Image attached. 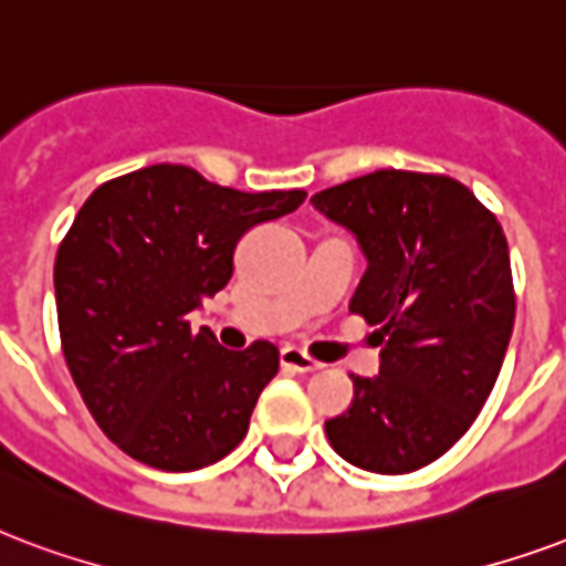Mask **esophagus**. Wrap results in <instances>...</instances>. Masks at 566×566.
I'll return each instance as SVG.
<instances>
[{
    "label": "esophagus",
    "instance_id": "esophagus-1",
    "mask_svg": "<svg viewBox=\"0 0 566 566\" xmlns=\"http://www.w3.org/2000/svg\"><path fill=\"white\" fill-rule=\"evenodd\" d=\"M284 368H294V371H317L321 363H315L312 357H305L300 347H282V354H279Z\"/></svg>",
    "mask_w": 566,
    "mask_h": 566
}]
</instances>
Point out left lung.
I'll return each instance as SVG.
<instances>
[{"instance_id": "left-lung-1", "label": "left lung", "mask_w": 566, "mask_h": 566, "mask_svg": "<svg viewBox=\"0 0 566 566\" xmlns=\"http://www.w3.org/2000/svg\"><path fill=\"white\" fill-rule=\"evenodd\" d=\"M354 233L366 272L350 312L380 326V368L326 420L345 462L411 474L441 459L483 411L513 336L516 296L497 219L450 177L375 170L317 191Z\"/></svg>"}]
</instances>
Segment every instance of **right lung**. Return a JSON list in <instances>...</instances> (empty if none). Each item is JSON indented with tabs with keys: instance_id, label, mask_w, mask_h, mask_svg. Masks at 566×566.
I'll return each mask as SVG.
<instances>
[{
	"instance_id": "right-lung-1",
	"label": "right lung",
	"mask_w": 566,
	"mask_h": 566,
	"mask_svg": "<svg viewBox=\"0 0 566 566\" xmlns=\"http://www.w3.org/2000/svg\"><path fill=\"white\" fill-rule=\"evenodd\" d=\"M305 191H237L186 165L104 182L53 266L62 354L86 408L123 453L158 471L219 462L249 432L279 347L224 350L188 315L233 275L242 233L282 219Z\"/></svg>"
}]
</instances>
